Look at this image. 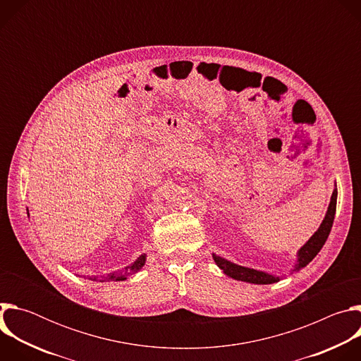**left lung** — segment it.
I'll use <instances>...</instances> for the list:
<instances>
[{
  "mask_svg": "<svg viewBox=\"0 0 361 361\" xmlns=\"http://www.w3.org/2000/svg\"><path fill=\"white\" fill-rule=\"evenodd\" d=\"M336 205H337V185L334 184V190H333V194L330 198V204H329L327 213L324 216V220L322 221L317 231L310 238H308V241L297 251V262L294 264V269L291 270L293 273L304 269L323 248V245L331 231V227H333V221H334V216H336ZM213 260L223 270V273L226 276H228L234 280H238V281H245V283H251V284H273L280 280V277H277L274 274L231 263L214 252H213Z\"/></svg>",
  "mask_w": 361,
  "mask_h": 361,
  "instance_id": "8db88e82",
  "label": "left lung"
}]
</instances>
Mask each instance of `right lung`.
<instances>
[{"instance_id": "add662e5", "label": "right lung", "mask_w": 361, "mask_h": 361, "mask_svg": "<svg viewBox=\"0 0 361 361\" xmlns=\"http://www.w3.org/2000/svg\"><path fill=\"white\" fill-rule=\"evenodd\" d=\"M145 260H147V254H141L135 262H133V263H131L130 266H127L126 269L118 270V271H116V273H110V274H107L104 279L99 280V281H106V280H107V281H124V280H127V277H130V276L135 274L137 271H140V270L144 267ZM90 280H95V277H94V279L90 277Z\"/></svg>"}]
</instances>
